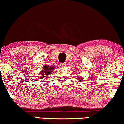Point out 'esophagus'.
<instances>
[{"label":"esophagus","mask_w":124,"mask_h":124,"mask_svg":"<svg viewBox=\"0 0 124 124\" xmlns=\"http://www.w3.org/2000/svg\"><path fill=\"white\" fill-rule=\"evenodd\" d=\"M66 63H62V64L61 65V66L62 68H64V67H65V66H66Z\"/></svg>","instance_id":"1"}]
</instances>
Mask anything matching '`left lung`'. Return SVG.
Segmentation results:
<instances>
[{
	"label": "left lung",
	"mask_w": 124,
	"mask_h": 124,
	"mask_svg": "<svg viewBox=\"0 0 124 124\" xmlns=\"http://www.w3.org/2000/svg\"><path fill=\"white\" fill-rule=\"evenodd\" d=\"M79 76H80V75H79ZM79 76H78V77H79ZM79 79H82V78H80V77H79ZM79 81H80V80H79ZM81 81H82V80H81ZM80 82H81V81H80Z\"/></svg>",
	"instance_id": "obj_1"
}]
</instances>
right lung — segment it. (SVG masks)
<instances>
[{"label": "right lung", "instance_id": "obj_1", "mask_svg": "<svg viewBox=\"0 0 124 124\" xmlns=\"http://www.w3.org/2000/svg\"><path fill=\"white\" fill-rule=\"evenodd\" d=\"M55 69V67L54 66H52V67H50L49 66V65H45L44 66H43V69H42V70L40 71V76L39 77V79L41 80H45V78L48 76L49 75H50L51 73V72L52 71V70Z\"/></svg>", "mask_w": 124, "mask_h": 124}]
</instances>
